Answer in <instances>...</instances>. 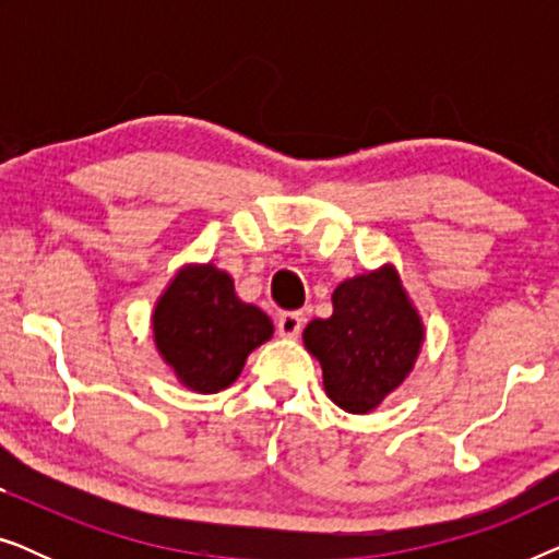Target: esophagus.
<instances>
[{"mask_svg":"<svg viewBox=\"0 0 559 559\" xmlns=\"http://www.w3.org/2000/svg\"><path fill=\"white\" fill-rule=\"evenodd\" d=\"M302 312H282V316L277 318V331L280 335H285V338H297L302 331Z\"/></svg>","mask_w":559,"mask_h":559,"instance_id":"34e87169","label":"esophagus"}]
</instances>
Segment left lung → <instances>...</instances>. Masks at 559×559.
Listing matches in <instances>:
<instances>
[{
    "label": "left lung",
    "mask_w": 559,
    "mask_h": 559,
    "mask_svg": "<svg viewBox=\"0 0 559 559\" xmlns=\"http://www.w3.org/2000/svg\"><path fill=\"white\" fill-rule=\"evenodd\" d=\"M333 316L302 331L323 369V389L341 409L369 415L415 369L427 328L394 264L343 280Z\"/></svg>",
    "instance_id": "1"
}]
</instances>
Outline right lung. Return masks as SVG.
Segmentation results:
<instances>
[{
	"label": "right lung",
	"mask_w": 559,
	"mask_h": 559,
	"mask_svg": "<svg viewBox=\"0 0 559 559\" xmlns=\"http://www.w3.org/2000/svg\"><path fill=\"white\" fill-rule=\"evenodd\" d=\"M150 323L159 358L198 394L231 386L251 350L274 335L270 316L239 300L231 274L213 262L182 264L159 293Z\"/></svg>",
	"instance_id": "right-lung-1"
}]
</instances>
